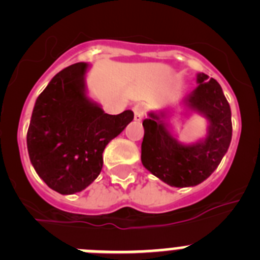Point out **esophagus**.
I'll list each match as a JSON object with an SVG mask.
<instances>
[{
    "label": "esophagus",
    "instance_id": "34e87169",
    "mask_svg": "<svg viewBox=\"0 0 260 260\" xmlns=\"http://www.w3.org/2000/svg\"><path fill=\"white\" fill-rule=\"evenodd\" d=\"M133 110H134L135 121H142L144 117V108L142 107V105H135V107L133 108Z\"/></svg>",
    "mask_w": 260,
    "mask_h": 260
}]
</instances>
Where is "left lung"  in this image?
<instances>
[{
    "label": "left lung",
    "instance_id": "8db88e82",
    "mask_svg": "<svg viewBox=\"0 0 260 260\" xmlns=\"http://www.w3.org/2000/svg\"><path fill=\"white\" fill-rule=\"evenodd\" d=\"M197 88L182 99L187 113L207 121V133L194 143L177 139L168 110H151L143 121L142 164L158 180L174 187L197 186L216 171L232 141V112L221 86L203 73Z\"/></svg>",
    "mask_w": 260,
    "mask_h": 260
}]
</instances>
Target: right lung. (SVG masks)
Wrapping results in <instances>:
<instances>
[{"label": "right lung", "instance_id": "add662e5", "mask_svg": "<svg viewBox=\"0 0 260 260\" xmlns=\"http://www.w3.org/2000/svg\"><path fill=\"white\" fill-rule=\"evenodd\" d=\"M91 68L78 62L52 78L36 99L27 150L38 176L62 195L80 192L102 172L103 152L134 118L133 110L112 116L88 96Z\"/></svg>", "mask_w": 260, "mask_h": 260}]
</instances>
